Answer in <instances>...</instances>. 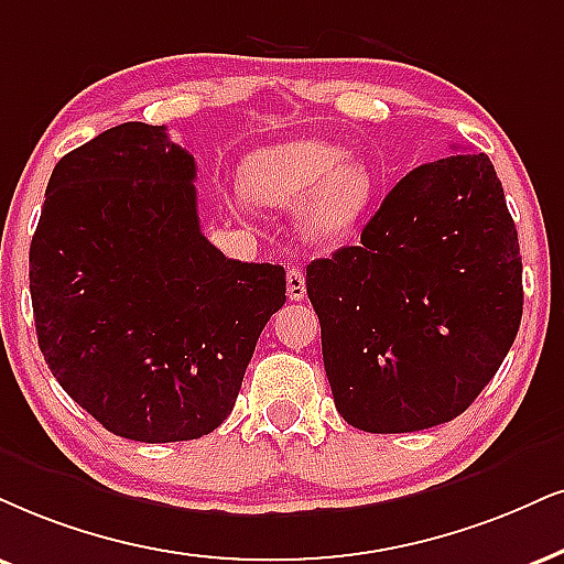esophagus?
<instances>
[{
    "mask_svg": "<svg viewBox=\"0 0 564 564\" xmlns=\"http://www.w3.org/2000/svg\"><path fill=\"white\" fill-rule=\"evenodd\" d=\"M288 297L290 301H303L305 297V276L303 269H288Z\"/></svg>",
    "mask_w": 564,
    "mask_h": 564,
    "instance_id": "1",
    "label": "esophagus"
}]
</instances>
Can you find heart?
<instances>
[{"mask_svg": "<svg viewBox=\"0 0 564 564\" xmlns=\"http://www.w3.org/2000/svg\"><path fill=\"white\" fill-rule=\"evenodd\" d=\"M242 196L261 206H297L303 232L316 242L345 238L371 200L373 177L339 145L290 141L259 149L240 170Z\"/></svg>", "mask_w": 564, "mask_h": 564, "instance_id": "heart-1", "label": "heart"}]
</instances>
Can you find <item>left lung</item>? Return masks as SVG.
Returning <instances> with one entry per match:
<instances>
[{"mask_svg": "<svg viewBox=\"0 0 564 564\" xmlns=\"http://www.w3.org/2000/svg\"><path fill=\"white\" fill-rule=\"evenodd\" d=\"M337 413L371 434L440 426L470 408L516 343L523 261L486 154L408 172L358 246L311 261Z\"/></svg>", "mask_w": 564, "mask_h": 564, "instance_id": "8db88e82", "label": "left lung"}]
</instances>
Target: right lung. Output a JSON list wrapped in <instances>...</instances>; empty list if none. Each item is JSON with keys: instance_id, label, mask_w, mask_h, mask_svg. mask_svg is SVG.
Here are the masks:
<instances>
[{"instance_id": "add662e5", "label": "right lung", "mask_w": 564, "mask_h": 564, "mask_svg": "<svg viewBox=\"0 0 564 564\" xmlns=\"http://www.w3.org/2000/svg\"><path fill=\"white\" fill-rule=\"evenodd\" d=\"M196 159L164 124L122 122L69 151L31 240L39 347L104 429L187 442L232 413L284 269L204 238Z\"/></svg>"}]
</instances>
